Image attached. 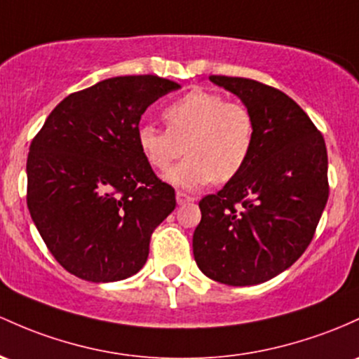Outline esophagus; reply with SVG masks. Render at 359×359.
<instances>
[{"mask_svg":"<svg viewBox=\"0 0 359 359\" xmlns=\"http://www.w3.org/2000/svg\"><path fill=\"white\" fill-rule=\"evenodd\" d=\"M175 198H177V203H179V204L192 203V201H194V198H192V196H189V194H186V192H182V191L177 192Z\"/></svg>","mask_w":359,"mask_h":359,"instance_id":"obj_1","label":"esophagus"}]
</instances>
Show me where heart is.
Segmentation results:
<instances>
[{
	"label": "heart",
	"instance_id": "heart-1",
	"mask_svg": "<svg viewBox=\"0 0 359 359\" xmlns=\"http://www.w3.org/2000/svg\"><path fill=\"white\" fill-rule=\"evenodd\" d=\"M167 129L141 126L137 143L155 170H167L184 153L189 156L167 173L180 187H199L235 179L250 158L255 119L243 102L212 90H191L161 112Z\"/></svg>",
	"mask_w": 359,
	"mask_h": 359
}]
</instances>
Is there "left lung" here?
<instances>
[{
  "mask_svg": "<svg viewBox=\"0 0 359 359\" xmlns=\"http://www.w3.org/2000/svg\"><path fill=\"white\" fill-rule=\"evenodd\" d=\"M210 80L252 110L255 140L242 172L199 201L194 259L223 285H259L288 269L312 242L329 199L325 141L281 90L250 78Z\"/></svg>",
  "mask_w": 359,
  "mask_h": 359,
  "instance_id": "1",
  "label": "left lung"
}]
</instances>
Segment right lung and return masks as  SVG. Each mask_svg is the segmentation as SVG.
I'll use <instances>...</instances> for the list:
<instances>
[{
  "instance_id": "add662e5",
  "label": "right lung",
  "mask_w": 359,
  "mask_h": 359,
  "mask_svg": "<svg viewBox=\"0 0 359 359\" xmlns=\"http://www.w3.org/2000/svg\"><path fill=\"white\" fill-rule=\"evenodd\" d=\"M179 83L116 76L71 93L30 143L27 206L54 259L92 283L121 281L147 262L149 240L175 210L137 143L149 105Z\"/></svg>"
}]
</instances>
